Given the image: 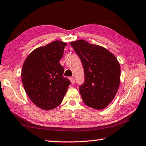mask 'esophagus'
Returning a JSON list of instances; mask_svg holds the SVG:
<instances>
[{
    "instance_id": "1",
    "label": "esophagus",
    "mask_w": 146,
    "mask_h": 146,
    "mask_svg": "<svg viewBox=\"0 0 146 146\" xmlns=\"http://www.w3.org/2000/svg\"><path fill=\"white\" fill-rule=\"evenodd\" d=\"M70 79V82H71V83H72V84H74L75 83V80H74V78L73 77H70L69 78Z\"/></svg>"
}]
</instances>
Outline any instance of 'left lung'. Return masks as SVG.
I'll return each instance as SVG.
<instances>
[{
	"instance_id": "left-lung-1",
	"label": "left lung",
	"mask_w": 146,
	"mask_h": 146,
	"mask_svg": "<svg viewBox=\"0 0 146 146\" xmlns=\"http://www.w3.org/2000/svg\"><path fill=\"white\" fill-rule=\"evenodd\" d=\"M82 61L85 82L80 87L82 100L88 107L101 110L113 100L119 88L120 66L106 48L85 40L70 43Z\"/></svg>"
}]
</instances>
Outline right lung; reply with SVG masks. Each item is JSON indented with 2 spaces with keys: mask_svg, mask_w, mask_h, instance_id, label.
<instances>
[{
  "mask_svg": "<svg viewBox=\"0 0 146 146\" xmlns=\"http://www.w3.org/2000/svg\"><path fill=\"white\" fill-rule=\"evenodd\" d=\"M66 43L54 41L36 48L23 64L21 78L26 94L40 109L48 111L62 103L70 82L60 64Z\"/></svg>",
  "mask_w": 146,
  "mask_h": 146,
  "instance_id": "1",
  "label": "right lung"
}]
</instances>
